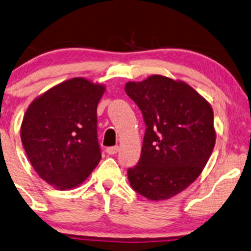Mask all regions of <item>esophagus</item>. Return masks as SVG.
Here are the masks:
<instances>
[{"instance_id":"34e87169","label":"esophagus","mask_w":251,"mask_h":251,"mask_svg":"<svg viewBox=\"0 0 251 251\" xmlns=\"http://www.w3.org/2000/svg\"><path fill=\"white\" fill-rule=\"evenodd\" d=\"M118 151H119V147H118V146L107 147L106 153H107V154H110V155H113V154H116V153H118Z\"/></svg>"}]
</instances>
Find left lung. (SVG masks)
I'll return each instance as SVG.
<instances>
[{
	"label": "left lung",
	"mask_w": 251,
	"mask_h": 251,
	"mask_svg": "<svg viewBox=\"0 0 251 251\" xmlns=\"http://www.w3.org/2000/svg\"><path fill=\"white\" fill-rule=\"evenodd\" d=\"M125 91L146 124L140 159L127 171L129 183L149 200L173 198L198 179L210 158L213 108L185 81L161 75L127 81Z\"/></svg>",
	"instance_id": "obj_1"
}]
</instances>
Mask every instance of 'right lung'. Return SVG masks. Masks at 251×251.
Listing matches in <instances>:
<instances>
[{"label": "right lung", "instance_id": "1", "mask_svg": "<svg viewBox=\"0 0 251 251\" xmlns=\"http://www.w3.org/2000/svg\"><path fill=\"white\" fill-rule=\"evenodd\" d=\"M105 90L71 78L35 98L24 113L21 140L30 164L57 189L76 188L100 161L97 105Z\"/></svg>", "mask_w": 251, "mask_h": 251}]
</instances>
